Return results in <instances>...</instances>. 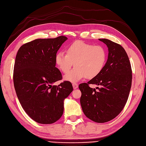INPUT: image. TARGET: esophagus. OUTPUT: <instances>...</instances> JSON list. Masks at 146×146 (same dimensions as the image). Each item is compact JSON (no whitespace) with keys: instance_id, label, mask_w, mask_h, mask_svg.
Masks as SVG:
<instances>
[{"instance_id":"34e87169","label":"esophagus","mask_w":146,"mask_h":146,"mask_svg":"<svg viewBox=\"0 0 146 146\" xmlns=\"http://www.w3.org/2000/svg\"><path fill=\"white\" fill-rule=\"evenodd\" d=\"M73 87L74 89H76L78 88V84H76V83H73Z\"/></svg>"}]
</instances>
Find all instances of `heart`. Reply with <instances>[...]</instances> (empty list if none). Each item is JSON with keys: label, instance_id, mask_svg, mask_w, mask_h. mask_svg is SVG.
<instances>
[{"label": "heart", "instance_id": "obj_1", "mask_svg": "<svg viewBox=\"0 0 146 146\" xmlns=\"http://www.w3.org/2000/svg\"><path fill=\"white\" fill-rule=\"evenodd\" d=\"M66 52V54L58 52L55 61L64 73H68L74 64L75 68L64 76L67 81L76 82L85 77L89 79L94 78L105 67L107 52L105 48L100 45L94 46L78 40L70 44Z\"/></svg>", "mask_w": 146, "mask_h": 146}]
</instances>
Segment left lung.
<instances>
[{
	"instance_id": "left-lung-1",
	"label": "left lung",
	"mask_w": 146,
	"mask_h": 146,
	"mask_svg": "<svg viewBox=\"0 0 146 146\" xmlns=\"http://www.w3.org/2000/svg\"><path fill=\"white\" fill-rule=\"evenodd\" d=\"M108 48V57L102 72L87 83L79 85L80 99L86 117L97 123H105L114 119L125 107L132 85V68L124 48L108 39H99ZM90 84L100 87L98 90L89 87Z\"/></svg>"
}]
</instances>
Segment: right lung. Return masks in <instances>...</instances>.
<instances>
[{
    "label": "right lung",
    "mask_w": 146,
    "mask_h": 146,
    "mask_svg": "<svg viewBox=\"0 0 146 146\" xmlns=\"http://www.w3.org/2000/svg\"><path fill=\"white\" fill-rule=\"evenodd\" d=\"M65 36L36 39L19 49L14 67L13 80L20 103L32 120L41 124H52L63 114L64 100L73 90L72 83L64 81L55 67V58Z\"/></svg>",
    "instance_id": "1"
}]
</instances>
